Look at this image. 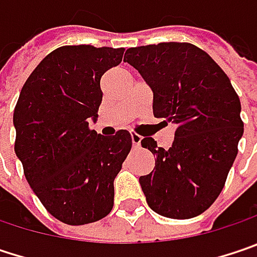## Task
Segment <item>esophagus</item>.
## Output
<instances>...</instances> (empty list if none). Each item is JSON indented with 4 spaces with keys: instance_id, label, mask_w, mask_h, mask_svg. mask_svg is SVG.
Instances as JSON below:
<instances>
[{
    "instance_id": "obj_1",
    "label": "esophagus",
    "mask_w": 257,
    "mask_h": 257,
    "mask_svg": "<svg viewBox=\"0 0 257 257\" xmlns=\"http://www.w3.org/2000/svg\"><path fill=\"white\" fill-rule=\"evenodd\" d=\"M140 142H142V138L136 135V133H132V143H133V146L135 148H139L140 146Z\"/></svg>"
}]
</instances>
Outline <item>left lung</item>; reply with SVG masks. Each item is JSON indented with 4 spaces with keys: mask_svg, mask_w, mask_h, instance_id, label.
<instances>
[{
    "mask_svg": "<svg viewBox=\"0 0 257 257\" xmlns=\"http://www.w3.org/2000/svg\"><path fill=\"white\" fill-rule=\"evenodd\" d=\"M124 61L151 86L154 115L177 125L170 149L142 140L156 158L154 171L139 178L146 202L162 216L194 218L222 192L238 152L244 127L238 95L222 68L193 44L128 48Z\"/></svg>",
    "mask_w": 257,
    "mask_h": 257,
    "instance_id": "1",
    "label": "left lung"
}]
</instances>
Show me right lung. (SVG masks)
I'll return each mask as SVG.
<instances>
[{
	"label": "right lung",
	"mask_w": 257,
	"mask_h": 257,
	"mask_svg": "<svg viewBox=\"0 0 257 257\" xmlns=\"http://www.w3.org/2000/svg\"><path fill=\"white\" fill-rule=\"evenodd\" d=\"M124 48L65 45L32 71L14 108L16 155L45 209L68 225L105 218L114 206V178L132 149L118 130H90L102 101V74L118 65Z\"/></svg>",
	"instance_id": "add662e5"
}]
</instances>
